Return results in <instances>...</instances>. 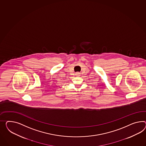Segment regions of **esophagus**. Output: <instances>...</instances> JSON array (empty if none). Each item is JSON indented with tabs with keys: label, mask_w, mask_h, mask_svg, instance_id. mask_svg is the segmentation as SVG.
Returning a JSON list of instances; mask_svg holds the SVG:
<instances>
[{
	"label": "esophagus",
	"mask_w": 146,
	"mask_h": 146,
	"mask_svg": "<svg viewBox=\"0 0 146 146\" xmlns=\"http://www.w3.org/2000/svg\"><path fill=\"white\" fill-rule=\"evenodd\" d=\"M77 74H79V73H77Z\"/></svg>",
	"instance_id": "34e87169"
}]
</instances>
